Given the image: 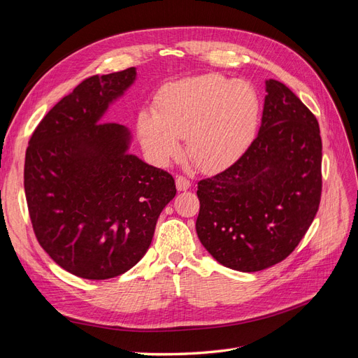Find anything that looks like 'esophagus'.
Instances as JSON below:
<instances>
[{
    "label": "esophagus",
    "mask_w": 358,
    "mask_h": 358,
    "mask_svg": "<svg viewBox=\"0 0 358 358\" xmlns=\"http://www.w3.org/2000/svg\"><path fill=\"white\" fill-rule=\"evenodd\" d=\"M189 187H191V182L187 178L176 176V188H178V191H187Z\"/></svg>",
    "instance_id": "1"
}]
</instances>
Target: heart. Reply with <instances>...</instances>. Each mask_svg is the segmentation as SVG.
<instances>
[{"instance_id":"obj_1","label":"heart","mask_w":358,"mask_h":358,"mask_svg":"<svg viewBox=\"0 0 358 358\" xmlns=\"http://www.w3.org/2000/svg\"><path fill=\"white\" fill-rule=\"evenodd\" d=\"M259 96L252 83L218 73L161 86L154 112H142L137 131L146 152L167 162L187 138V152L204 171L220 170L252 143L259 122Z\"/></svg>"}]
</instances>
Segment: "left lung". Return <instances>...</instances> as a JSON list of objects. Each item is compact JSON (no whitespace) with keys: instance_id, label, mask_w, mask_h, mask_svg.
I'll use <instances>...</instances> for the list:
<instances>
[{"instance_id":"1","label":"left lung","mask_w":358,"mask_h":358,"mask_svg":"<svg viewBox=\"0 0 358 358\" xmlns=\"http://www.w3.org/2000/svg\"><path fill=\"white\" fill-rule=\"evenodd\" d=\"M262 127L233 166L199 182L201 245L220 264L258 272L285 259L321 200L317 117L284 83L266 80Z\"/></svg>"}]
</instances>
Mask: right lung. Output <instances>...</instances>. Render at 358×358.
Wrapping results in <instances>:
<instances>
[{"label":"right lung","mask_w":358,"mask_h":358,"mask_svg":"<svg viewBox=\"0 0 358 358\" xmlns=\"http://www.w3.org/2000/svg\"><path fill=\"white\" fill-rule=\"evenodd\" d=\"M136 76L131 67L85 79L41 119L27 149L24 185L37 241L83 279L136 266L176 196L171 175L128 152L131 131L101 121Z\"/></svg>","instance_id":"1"}]
</instances>
